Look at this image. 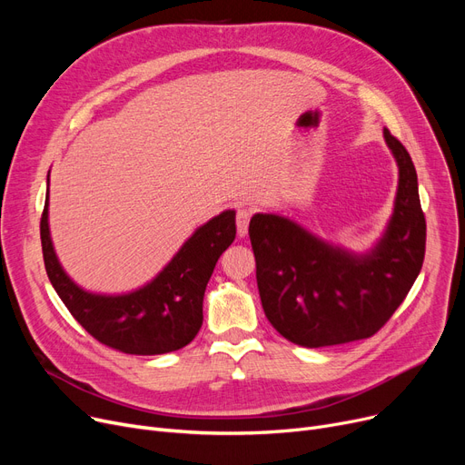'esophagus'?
Instances as JSON below:
<instances>
[{"label":"esophagus","instance_id":"obj_1","mask_svg":"<svg viewBox=\"0 0 465 465\" xmlns=\"http://www.w3.org/2000/svg\"><path fill=\"white\" fill-rule=\"evenodd\" d=\"M249 223H251V211L241 207L237 209V214H235V224H237V235L239 237H245L247 232H249Z\"/></svg>","mask_w":465,"mask_h":465}]
</instances>
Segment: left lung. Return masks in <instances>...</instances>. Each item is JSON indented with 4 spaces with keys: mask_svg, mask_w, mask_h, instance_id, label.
I'll return each mask as SVG.
<instances>
[{
    "mask_svg": "<svg viewBox=\"0 0 465 465\" xmlns=\"http://www.w3.org/2000/svg\"><path fill=\"white\" fill-rule=\"evenodd\" d=\"M384 141L398 163V192L392 216L371 249L352 252L281 214L256 213L251 218L263 312L300 347L371 337L401 305L422 270L426 218L417 169L386 128Z\"/></svg>",
    "mask_w": 465,
    "mask_h": 465,
    "instance_id": "obj_1",
    "label": "left lung"
}]
</instances>
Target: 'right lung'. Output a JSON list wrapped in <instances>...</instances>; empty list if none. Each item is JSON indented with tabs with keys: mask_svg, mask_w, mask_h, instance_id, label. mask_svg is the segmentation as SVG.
<instances>
[{
	"mask_svg": "<svg viewBox=\"0 0 465 465\" xmlns=\"http://www.w3.org/2000/svg\"><path fill=\"white\" fill-rule=\"evenodd\" d=\"M233 239L235 211L228 209L195 230L153 281L124 294H95L73 281L56 256L48 192L41 216L45 270L73 319L100 343L139 356L179 351L198 335L207 282Z\"/></svg>",
	"mask_w": 465,
	"mask_h": 465,
	"instance_id": "1",
	"label": "right lung"
}]
</instances>
